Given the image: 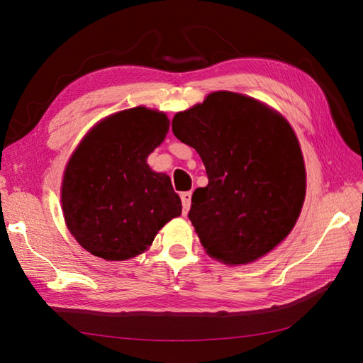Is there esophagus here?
<instances>
[{"label": "esophagus", "mask_w": 363, "mask_h": 363, "mask_svg": "<svg viewBox=\"0 0 363 363\" xmlns=\"http://www.w3.org/2000/svg\"><path fill=\"white\" fill-rule=\"evenodd\" d=\"M181 201H182V213L184 215H187L191 206V191H184L181 194Z\"/></svg>", "instance_id": "obj_1"}]
</instances>
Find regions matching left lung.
Returning a JSON list of instances; mask_svg holds the SVG:
<instances>
[{
	"label": "left lung",
	"instance_id": "obj_1",
	"mask_svg": "<svg viewBox=\"0 0 363 363\" xmlns=\"http://www.w3.org/2000/svg\"><path fill=\"white\" fill-rule=\"evenodd\" d=\"M172 130L206 165L208 185L194 190L189 219L211 257L248 264L288 236L305 198V165L281 115L253 98L215 91L176 113Z\"/></svg>",
	"mask_w": 363,
	"mask_h": 363
}]
</instances>
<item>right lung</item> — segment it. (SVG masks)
<instances>
[{
  "instance_id": "right-lung-1",
  "label": "right lung",
  "mask_w": 363,
  "mask_h": 363,
  "mask_svg": "<svg viewBox=\"0 0 363 363\" xmlns=\"http://www.w3.org/2000/svg\"><path fill=\"white\" fill-rule=\"evenodd\" d=\"M169 132L164 113L135 107L99 123L64 172V218L78 244L106 261L141 255L165 222L181 215V199L164 173L145 160Z\"/></svg>"
}]
</instances>
